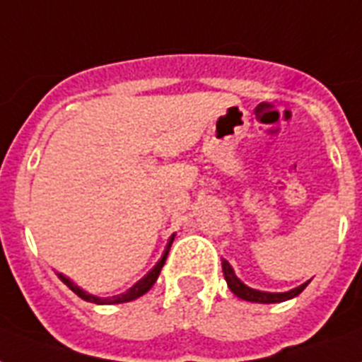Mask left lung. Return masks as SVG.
Returning <instances> with one entry per match:
<instances>
[{
	"instance_id": "1",
	"label": "left lung",
	"mask_w": 362,
	"mask_h": 362,
	"mask_svg": "<svg viewBox=\"0 0 362 362\" xmlns=\"http://www.w3.org/2000/svg\"><path fill=\"white\" fill-rule=\"evenodd\" d=\"M221 269H223V276H226V281L229 289H231L238 298L242 300H250V303H259V304H272V303H284V300H289V298H295L297 295L304 291V287L308 286V281H304L303 286L295 287V289H289V291L284 293H270V291H259V289H253V287L246 286L244 281L235 274V270L226 259H221Z\"/></svg>"
}]
</instances>
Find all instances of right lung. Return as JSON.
Listing matches in <instances>:
<instances>
[{"mask_svg":"<svg viewBox=\"0 0 362 362\" xmlns=\"http://www.w3.org/2000/svg\"><path fill=\"white\" fill-rule=\"evenodd\" d=\"M173 240H175V235L169 238V242H167V246H165V252L163 255H161V259H159L158 263L153 264V269L148 272L144 278H141V280L136 281L135 286L129 287L127 291L122 293V295H116V297H95V295H90V293H86L84 289H81L78 286H75V281H71L67 276H64L62 272H58V278L62 281H64L65 286L69 287L71 291L76 293L78 297L84 298V300H88V303H93V304H122V303H129V300H135V298L142 297L144 293H148L150 289H152V286L156 284V280H158L159 272H161V269H163L165 264V259H167V255H169V250H170V244H173Z\"/></svg>","mask_w":362,"mask_h":362,"instance_id":"add662e5","label":"right lung"}]
</instances>
